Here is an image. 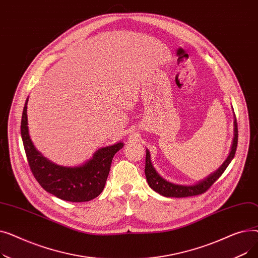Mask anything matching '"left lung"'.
Wrapping results in <instances>:
<instances>
[{
    "mask_svg": "<svg viewBox=\"0 0 258 258\" xmlns=\"http://www.w3.org/2000/svg\"><path fill=\"white\" fill-rule=\"evenodd\" d=\"M237 141H238V130H237V122H236V118H235L233 144L231 147V152H230V155L228 156L227 160L224 162L223 165L218 170H216L214 173L210 174L208 178L201 181L200 183H198L196 185H190V186L172 184L170 182H167L162 177H160V174H158V172L152 165L150 152L146 150L144 172H145L147 183L156 192L164 196V197H167V198H186V197H194V196L204 194L213 185V183L215 181H218V179L224 173V171L230 164V162H231L232 159L234 158L236 147H237Z\"/></svg>",
    "mask_w": 258,
    "mask_h": 258,
    "instance_id": "8db88e82",
    "label": "left lung"
}]
</instances>
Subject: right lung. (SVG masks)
Wrapping results in <instances>:
<instances>
[{
	"label": "right lung",
	"mask_w": 258,
	"mask_h": 258,
	"mask_svg": "<svg viewBox=\"0 0 258 258\" xmlns=\"http://www.w3.org/2000/svg\"><path fill=\"white\" fill-rule=\"evenodd\" d=\"M26 100L21 135L28 164L36 181L46 191L69 202H88L98 197L104 188L112 160L123 143H117L98 150L83 166L64 167L52 163L35 150L28 132Z\"/></svg>",
	"instance_id": "obj_1"
}]
</instances>
